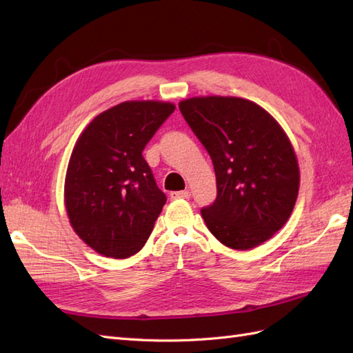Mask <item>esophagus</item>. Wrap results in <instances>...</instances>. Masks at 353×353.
<instances>
[{"instance_id":"1","label":"esophagus","mask_w":353,"mask_h":353,"mask_svg":"<svg viewBox=\"0 0 353 353\" xmlns=\"http://www.w3.org/2000/svg\"><path fill=\"white\" fill-rule=\"evenodd\" d=\"M170 197L171 199H190L191 197V192L188 191V190H185V191H172V192H170Z\"/></svg>"}]
</instances>
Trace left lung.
Here are the masks:
<instances>
[{
	"label": "left lung",
	"mask_w": 353,
	"mask_h": 353,
	"mask_svg": "<svg viewBox=\"0 0 353 353\" xmlns=\"http://www.w3.org/2000/svg\"><path fill=\"white\" fill-rule=\"evenodd\" d=\"M179 109L214 163L216 200L201 209L208 229L229 249L265 243L288 221L301 186L288 134L239 97H191Z\"/></svg>",
	"instance_id": "left-lung-1"
}]
</instances>
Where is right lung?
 <instances>
[{
	"mask_svg": "<svg viewBox=\"0 0 353 353\" xmlns=\"http://www.w3.org/2000/svg\"><path fill=\"white\" fill-rule=\"evenodd\" d=\"M176 106L132 100L101 112L80 133L66 168L63 201L77 236L106 258L138 253L167 201L142 150Z\"/></svg>",
	"mask_w": 353,
	"mask_h": 353,
	"instance_id": "add662e5",
	"label": "right lung"
}]
</instances>
